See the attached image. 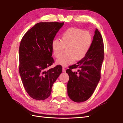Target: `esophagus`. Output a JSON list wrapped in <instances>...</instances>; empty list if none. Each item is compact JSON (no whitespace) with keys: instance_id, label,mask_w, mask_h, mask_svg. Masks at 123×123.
I'll list each match as a JSON object with an SVG mask.
<instances>
[{"instance_id":"34e87169","label":"esophagus","mask_w":123,"mask_h":123,"mask_svg":"<svg viewBox=\"0 0 123 123\" xmlns=\"http://www.w3.org/2000/svg\"><path fill=\"white\" fill-rule=\"evenodd\" d=\"M62 71H63V72H66V69L64 67L62 68Z\"/></svg>"}]
</instances>
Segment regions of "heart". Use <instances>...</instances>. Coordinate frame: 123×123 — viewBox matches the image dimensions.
Returning <instances> with one entry per match:
<instances>
[{"mask_svg": "<svg viewBox=\"0 0 123 123\" xmlns=\"http://www.w3.org/2000/svg\"><path fill=\"white\" fill-rule=\"evenodd\" d=\"M91 35L88 31L77 28H69L61 35V41L55 39L51 47L54 55L59 57L66 48L67 53L56 60V63L63 66L71 64L74 60L82 59L87 54L92 44Z\"/></svg>", "mask_w": 123, "mask_h": 123, "instance_id": "obj_1", "label": "heart"}]
</instances>
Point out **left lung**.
Returning a JSON list of instances; mask_svg holds the SVG:
<instances>
[{
    "label": "left lung",
    "instance_id": "left-lung-1",
    "mask_svg": "<svg viewBox=\"0 0 123 123\" xmlns=\"http://www.w3.org/2000/svg\"><path fill=\"white\" fill-rule=\"evenodd\" d=\"M104 48L103 38L96 28L87 54L77 64L70 66L66 71L69 76L68 95L72 100L81 103L88 100L93 94L100 79ZM76 68L80 69L78 73L72 70Z\"/></svg>",
    "mask_w": 123,
    "mask_h": 123
}]
</instances>
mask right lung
<instances>
[{"instance_id": "obj_1", "label": "right lung", "mask_w": 123, "mask_h": 123, "mask_svg": "<svg viewBox=\"0 0 123 123\" xmlns=\"http://www.w3.org/2000/svg\"><path fill=\"white\" fill-rule=\"evenodd\" d=\"M64 23H37L25 33L19 49V72L23 86L34 99L43 100L62 71L60 65L45 71L54 63L51 44Z\"/></svg>"}]
</instances>
